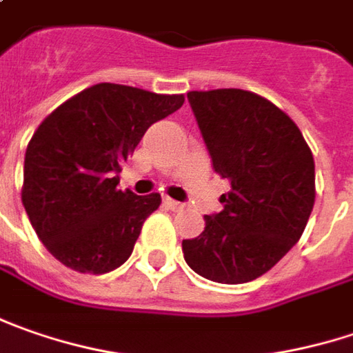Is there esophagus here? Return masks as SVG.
I'll return each instance as SVG.
<instances>
[{
  "instance_id": "esophagus-1",
  "label": "esophagus",
  "mask_w": 353,
  "mask_h": 353,
  "mask_svg": "<svg viewBox=\"0 0 353 353\" xmlns=\"http://www.w3.org/2000/svg\"><path fill=\"white\" fill-rule=\"evenodd\" d=\"M163 203L170 207V209H174V211H177V209H181V207H183L181 203H179V201L172 199V197H163Z\"/></svg>"
}]
</instances>
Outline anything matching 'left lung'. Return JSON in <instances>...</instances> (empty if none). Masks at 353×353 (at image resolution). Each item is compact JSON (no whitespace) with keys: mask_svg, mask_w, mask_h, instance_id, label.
Returning a JSON list of instances; mask_svg holds the SVG:
<instances>
[{"mask_svg":"<svg viewBox=\"0 0 353 353\" xmlns=\"http://www.w3.org/2000/svg\"><path fill=\"white\" fill-rule=\"evenodd\" d=\"M213 170L231 181L183 259L207 281L249 283L296 243L314 207V158L299 126L270 100L241 88L188 92Z\"/></svg>","mask_w":353,"mask_h":353,"instance_id":"obj_1","label":"left lung"}]
</instances>
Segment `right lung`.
Instances as JSON below:
<instances>
[{
    "mask_svg": "<svg viewBox=\"0 0 353 353\" xmlns=\"http://www.w3.org/2000/svg\"><path fill=\"white\" fill-rule=\"evenodd\" d=\"M181 94L100 83L61 104L33 134L23 207L41 243L65 267L104 274L128 261L160 193L118 190L120 165L146 130L181 108Z\"/></svg>",
    "mask_w": 353,
    "mask_h": 353,
    "instance_id": "1",
    "label": "right lung"
}]
</instances>
